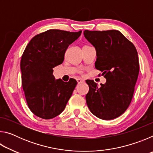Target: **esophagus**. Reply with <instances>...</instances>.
<instances>
[{"mask_svg": "<svg viewBox=\"0 0 153 153\" xmlns=\"http://www.w3.org/2000/svg\"><path fill=\"white\" fill-rule=\"evenodd\" d=\"M77 83H78V84H81V83L84 82V80L80 79V78H78V79H77Z\"/></svg>", "mask_w": 153, "mask_h": 153, "instance_id": "esophagus-1", "label": "esophagus"}]
</instances>
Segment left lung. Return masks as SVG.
<instances>
[{"label":"left lung","mask_w":153,"mask_h":153,"mask_svg":"<svg viewBox=\"0 0 153 153\" xmlns=\"http://www.w3.org/2000/svg\"><path fill=\"white\" fill-rule=\"evenodd\" d=\"M84 35L97 51L96 69L107 79L100 86L92 80L86 81L87 105L96 117L113 120L125 112L132 99L139 74L138 53L118 30H85Z\"/></svg>","instance_id":"left-lung-1"}]
</instances>
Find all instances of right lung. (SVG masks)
Here are the masks:
<instances>
[{
  "instance_id": "add662e5",
  "label": "right lung",
  "mask_w": 153,
  "mask_h": 153,
  "mask_svg": "<svg viewBox=\"0 0 153 153\" xmlns=\"http://www.w3.org/2000/svg\"><path fill=\"white\" fill-rule=\"evenodd\" d=\"M81 33L49 30L35 36L25 48L20 63L22 86L28 107L38 117H56L71 97L76 80L55 79L53 69L63 63L68 46Z\"/></svg>"
}]
</instances>
